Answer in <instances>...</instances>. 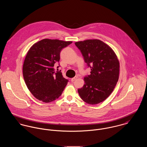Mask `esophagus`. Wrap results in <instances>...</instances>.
Wrapping results in <instances>:
<instances>
[{
  "label": "esophagus",
  "instance_id": "1",
  "mask_svg": "<svg viewBox=\"0 0 147 147\" xmlns=\"http://www.w3.org/2000/svg\"><path fill=\"white\" fill-rule=\"evenodd\" d=\"M77 77H74V78H71V82H74L75 80H76L77 79Z\"/></svg>",
  "mask_w": 147,
  "mask_h": 147
}]
</instances>
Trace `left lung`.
I'll return each mask as SVG.
<instances>
[{"mask_svg": "<svg viewBox=\"0 0 147 147\" xmlns=\"http://www.w3.org/2000/svg\"><path fill=\"white\" fill-rule=\"evenodd\" d=\"M85 63L90 67V74L84 78V84L78 90L82 99L95 105L104 101L113 92L118 81L119 63L108 45L98 39L77 42Z\"/></svg>", "mask_w": 147, "mask_h": 147, "instance_id": "left-lung-1", "label": "left lung"}]
</instances>
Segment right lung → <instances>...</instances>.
<instances>
[{"instance_id":"1","label":"right lung","mask_w":147,"mask_h":147,"mask_svg":"<svg viewBox=\"0 0 147 147\" xmlns=\"http://www.w3.org/2000/svg\"><path fill=\"white\" fill-rule=\"evenodd\" d=\"M72 43L58 39H44L30 47L23 65L25 83L33 96L45 102L59 98L68 80L61 71H55V64L59 63L61 49ZM60 66L57 67L58 68Z\"/></svg>"}]
</instances>
